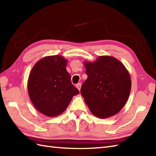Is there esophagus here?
<instances>
[{"instance_id":"obj_1","label":"esophagus","mask_w":156,"mask_h":156,"mask_svg":"<svg viewBox=\"0 0 156 156\" xmlns=\"http://www.w3.org/2000/svg\"><path fill=\"white\" fill-rule=\"evenodd\" d=\"M81 86H82V84L81 83H78L76 85V88H77L79 90H80V88H81Z\"/></svg>"}]
</instances>
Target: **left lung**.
<instances>
[{
	"mask_svg": "<svg viewBox=\"0 0 156 156\" xmlns=\"http://www.w3.org/2000/svg\"><path fill=\"white\" fill-rule=\"evenodd\" d=\"M88 78L82 85L81 94L90 112L102 119L120 111L127 101L131 88L130 74L114 57L98 56L94 62H84Z\"/></svg>",
	"mask_w": 156,
	"mask_h": 156,
	"instance_id": "left-lung-1",
	"label": "left lung"
}]
</instances>
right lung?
Segmentation results:
<instances>
[{
	"label": "right lung",
	"instance_id": "obj_1",
	"mask_svg": "<svg viewBox=\"0 0 156 156\" xmlns=\"http://www.w3.org/2000/svg\"><path fill=\"white\" fill-rule=\"evenodd\" d=\"M67 63L61 55L46 56L36 63L29 74V98L35 108L48 117L62 114L73 97L79 94L66 70Z\"/></svg>",
	"mask_w": 156,
	"mask_h": 156
}]
</instances>
